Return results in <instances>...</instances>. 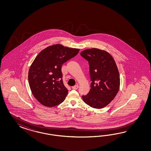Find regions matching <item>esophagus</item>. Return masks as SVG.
Wrapping results in <instances>:
<instances>
[{
    "mask_svg": "<svg viewBox=\"0 0 151 151\" xmlns=\"http://www.w3.org/2000/svg\"><path fill=\"white\" fill-rule=\"evenodd\" d=\"M78 85H75V86H73L72 87V88L74 89V90H76V89H78Z\"/></svg>",
    "mask_w": 151,
    "mask_h": 151,
    "instance_id": "1",
    "label": "esophagus"
}]
</instances>
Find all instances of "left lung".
<instances>
[{"label":"left lung","mask_w":151,"mask_h":151,"mask_svg":"<svg viewBox=\"0 0 151 151\" xmlns=\"http://www.w3.org/2000/svg\"><path fill=\"white\" fill-rule=\"evenodd\" d=\"M80 55L88 61L92 81L90 91L82 96V100L93 108H104L119 92L120 78L117 66L113 57L105 50L88 49Z\"/></svg>","instance_id":"left-lung-1"}]
</instances>
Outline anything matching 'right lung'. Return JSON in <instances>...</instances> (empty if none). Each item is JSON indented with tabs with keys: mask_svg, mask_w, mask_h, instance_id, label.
Returning a JSON list of instances; mask_svg holds the SVG:
<instances>
[{
	"mask_svg": "<svg viewBox=\"0 0 151 151\" xmlns=\"http://www.w3.org/2000/svg\"><path fill=\"white\" fill-rule=\"evenodd\" d=\"M79 50L55 44L37 55L29 70L28 81L32 95L42 105L54 107L65 99L68 90L63 83L61 66Z\"/></svg>",
	"mask_w": 151,
	"mask_h": 151,
	"instance_id": "right-lung-1",
	"label": "right lung"
}]
</instances>
